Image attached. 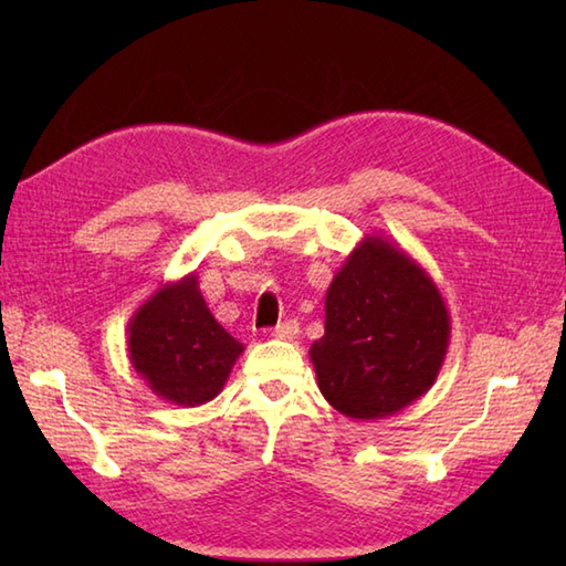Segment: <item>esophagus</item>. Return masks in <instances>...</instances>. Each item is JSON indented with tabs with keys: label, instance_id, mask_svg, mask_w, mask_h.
<instances>
[{
	"label": "esophagus",
	"instance_id": "esophagus-1",
	"mask_svg": "<svg viewBox=\"0 0 566 566\" xmlns=\"http://www.w3.org/2000/svg\"><path fill=\"white\" fill-rule=\"evenodd\" d=\"M272 335H274V338H280V340H292L298 335V323L296 321H284V323H280V326L272 328Z\"/></svg>",
	"mask_w": 566,
	"mask_h": 566
}]
</instances>
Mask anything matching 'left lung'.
<instances>
[{
	"mask_svg": "<svg viewBox=\"0 0 566 566\" xmlns=\"http://www.w3.org/2000/svg\"><path fill=\"white\" fill-rule=\"evenodd\" d=\"M450 345L438 284L399 245L365 235L326 294V333L311 363L326 401L347 418L403 411L436 384Z\"/></svg>",
	"mask_w": 566,
	"mask_h": 566,
	"instance_id": "1",
	"label": "left lung"
}]
</instances>
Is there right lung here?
Segmentation results:
<instances>
[{
  "mask_svg": "<svg viewBox=\"0 0 566 566\" xmlns=\"http://www.w3.org/2000/svg\"><path fill=\"white\" fill-rule=\"evenodd\" d=\"M243 350L213 318L195 272L163 284L128 321L130 365L153 394L182 408L219 396Z\"/></svg>",
  "mask_w": 566,
  "mask_h": 566,
  "instance_id": "1",
  "label": "right lung"
}]
</instances>
